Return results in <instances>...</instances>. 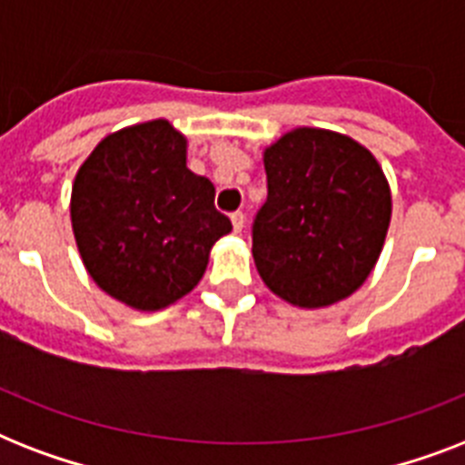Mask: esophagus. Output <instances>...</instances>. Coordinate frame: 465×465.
Here are the masks:
<instances>
[{"label": "esophagus", "instance_id": "esophagus-1", "mask_svg": "<svg viewBox=\"0 0 465 465\" xmlns=\"http://www.w3.org/2000/svg\"><path fill=\"white\" fill-rule=\"evenodd\" d=\"M232 224H233V232L236 233L243 232V226H246V217H243V212H233Z\"/></svg>", "mask_w": 465, "mask_h": 465}]
</instances>
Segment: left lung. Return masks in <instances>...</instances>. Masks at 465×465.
<instances>
[{
  "label": "left lung",
  "mask_w": 465,
  "mask_h": 465,
  "mask_svg": "<svg viewBox=\"0 0 465 465\" xmlns=\"http://www.w3.org/2000/svg\"><path fill=\"white\" fill-rule=\"evenodd\" d=\"M268 200L253 224V261L275 297L325 309L371 275L391 224L381 163L352 137L294 127L262 149Z\"/></svg>",
  "instance_id": "8db88e82"
}]
</instances>
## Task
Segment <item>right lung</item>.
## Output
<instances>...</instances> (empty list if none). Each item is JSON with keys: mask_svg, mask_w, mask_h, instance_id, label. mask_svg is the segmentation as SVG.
Here are the masks:
<instances>
[{"mask_svg": "<svg viewBox=\"0 0 465 465\" xmlns=\"http://www.w3.org/2000/svg\"><path fill=\"white\" fill-rule=\"evenodd\" d=\"M188 140L156 118L105 134L72 183L69 217L89 277L120 304L161 311L195 290L232 232L214 185L188 168Z\"/></svg>", "mask_w": 465, "mask_h": 465, "instance_id": "obj_1", "label": "right lung"}]
</instances>
